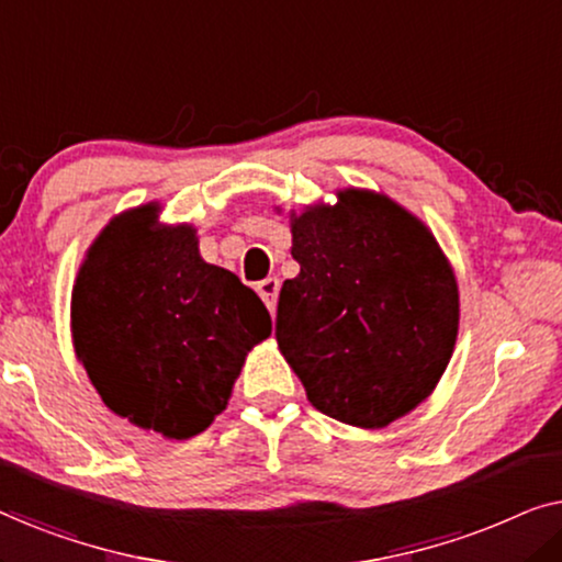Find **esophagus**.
<instances>
[{"mask_svg": "<svg viewBox=\"0 0 562 562\" xmlns=\"http://www.w3.org/2000/svg\"><path fill=\"white\" fill-rule=\"evenodd\" d=\"M256 289H258V296L263 299V304L268 306V312H273V310H276V302H279V289H281L279 279H266V281H260Z\"/></svg>", "mask_w": 562, "mask_h": 562, "instance_id": "esophagus-1", "label": "esophagus"}]
</instances>
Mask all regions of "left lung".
Listing matches in <instances>:
<instances>
[{
    "mask_svg": "<svg viewBox=\"0 0 562 562\" xmlns=\"http://www.w3.org/2000/svg\"><path fill=\"white\" fill-rule=\"evenodd\" d=\"M296 279L276 314L281 356L327 417L381 429L425 402L458 340L448 256L419 217L371 189L291 212Z\"/></svg>",
    "mask_w": 562,
    "mask_h": 562,
    "instance_id": "obj_1",
    "label": "left lung"
}]
</instances>
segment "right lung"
Returning <instances> with one entry per match:
<instances>
[{
    "label": "right lung",
    "instance_id": "1",
    "mask_svg": "<svg viewBox=\"0 0 562 562\" xmlns=\"http://www.w3.org/2000/svg\"><path fill=\"white\" fill-rule=\"evenodd\" d=\"M160 204L106 222L76 276L74 350L97 394L168 440L204 432L225 412L271 314L227 268L199 256L196 227L160 225Z\"/></svg>",
    "mask_w": 562,
    "mask_h": 562
}]
</instances>
